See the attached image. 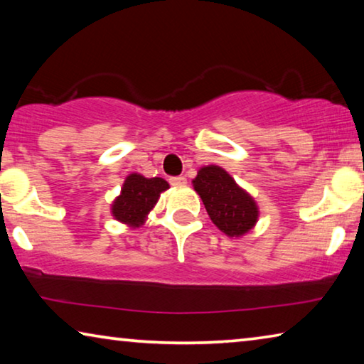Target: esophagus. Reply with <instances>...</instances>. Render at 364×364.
<instances>
[{
	"mask_svg": "<svg viewBox=\"0 0 364 364\" xmlns=\"http://www.w3.org/2000/svg\"><path fill=\"white\" fill-rule=\"evenodd\" d=\"M186 178L184 176H171L170 178V184L171 186H176V188H181V186H186Z\"/></svg>",
	"mask_w": 364,
	"mask_h": 364,
	"instance_id": "1",
	"label": "esophagus"
}]
</instances>
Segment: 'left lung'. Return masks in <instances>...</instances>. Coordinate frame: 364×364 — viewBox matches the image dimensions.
I'll use <instances>...</instances> for the list:
<instances>
[{
	"mask_svg": "<svg viewBox=\"0 0 364 364\" xmlns=\"http://www.w3.org/2000/svg\"><path fill=\"white\" fill-rule=\"evenodd\" d=\"M193 183L208 217L220 231L239 237L254 228L258 218L255 200L223 168L217 165L200 168Z\"/></svg>",
	"mask_w": 364,
	"mask_h": 364,
	"instance_id": "1",
	"label": "left lung"
}]
</instances>
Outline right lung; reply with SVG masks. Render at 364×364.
<instances>
[{
	"label": "right lung",
	"mask_w": 364,
	"mask_h": 364,
	"mask_svg": "<svg viewBox=\"0 0 364 364\" xmlns=\"http://www.w3.org/2000/svg\"><path fill=\"white\" fill-rule=\"evenodd\" d=\"M165 189H168V183L162 178L132 173L123 183L122 194L114 200L112 215L122 223L133 228L141 226Z\"/></svg>",
	"instance_id": "obj_1"
}]
</instances>
